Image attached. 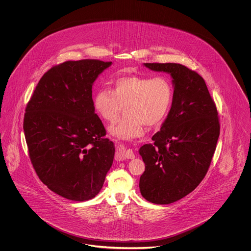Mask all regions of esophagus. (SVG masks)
I'll return each instance as SVG.
<instances>
[{
  "mask_svg": "<svg viewBox=\"0 0 251 251\" xmlns=\"http://www.w3.org/2000/svg\"><path fill=\"white\" fill-rule=\"evenodd\" d=\"M116 158L118 160H124V159H133L134 153L131 149H125L122 145H119L117 147V153Z\"/></svg>",
  "mask_w": 251,
  "mask_h": 251,
  "instance_id": "esophagus-1",
  "label": "esophagus"
}]
</instances>
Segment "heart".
Listing matches in <instances>:
<instances>
[{
	"mask_svg": "<svg viewBox=\"0 0 251 251\" xmlns=\"http://www.w3.org/2000/svg\"><path fill=\"white\" fill-rule=\"evenodd\" d=\"M173 100V86L165 76H124L115 80L112 91L100 89L93 99L97 114L108 123H115L125 105L126 116L110 128L123 140L143 136L146 125L155 127L167 117Z\"/></svg>",
	"mask_w": 251,
	"mask_h": 251,
	"instance_id": "1",
	"label": "heart"
}]
</instances>
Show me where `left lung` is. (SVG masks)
I'll return each mask as SVG.
<instances>
[{"label": "left lung", "instance_id": "left-lung-1", "mask_svg": "<svg viewBox=\"0 0 251 251\" xmlns=\"http://www.w3.org/2000/svg\"><path fill=\"white\" fill-rule=\"evenodd\" d=\"M154 72L169 73L173 100L152 144L139 150L145 163L141 195L150 202L170 204L187 196L204 179L220 133L215 101L202 77L176 63H145Z\"/></svg>", "mask_w": 251, "mask_h": 251}]
</instances>
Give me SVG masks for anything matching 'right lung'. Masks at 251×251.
I'll return each instance as SVG.
<instances>
[{"label": "right lung", "mask_w": 251, "mask_h": 251, "mask_svg": "<svg viewBox=\"0 0 251 251\" xmlns=\"http://www.w3.org/2000/svg\"><path fill=\"white\" fill-rule=\"evenodd\" d=\"M112 62L84 59L52 67L25 109L29 156L40 180L61 197L84 201L100 191L115 146L95 114L92 85Z\"/></svg>", "instance_id": "obj_1"}]
</instances>
